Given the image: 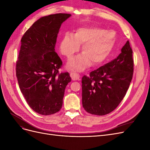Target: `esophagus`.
<instances>
[{"instance_id": "obj_1", "label": "esophagus", "mask_w": 150, "mask_h": 150, "mask_svg": "<svg viewBox=\"0 0 150 150\" xmlns=\"http://www.w3.org/2000/svg\"><path fill=\"white\" fill-rule=\"evenodd\" d=\"M70 76H71L72 80H79V78H80V76L79 75V74H78L77 72H76L74 71L71 72Z\"/></svg>"}]
</instances>
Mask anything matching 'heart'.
Wrapping results in <instances>:
<instances>
[{
  "label": "heart",
  "instance_id": "b5f03b06",
  "mask_svg": "<svg viewBox=\"0 0 150 150\" xmlns=\"http://www.w3.org/2000/svg\"><path fill=\"white\" fill-rule=\"evenodd\" d=\"M116 40V34L113 30L98 28H81L74 34L66 33L59 44L61 53L71 58L79 51L83 44L84 54L72 58L67 67L77 71L84 70L90 62L92 65L100 64L110 55Z\"/></svg>",
  "mask_w": 150,
  "mask_h": 150
}]
</instances>
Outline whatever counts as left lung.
Wrapping results in <instances>:
<instances>
[{
	"label": "left lung",
	"instance_id": "8db88e82",
	"mask_svg": "<svg viewBox=\"0 0 150 150\" xmlns=\"http://www.w3.org/2000/svg\"><path fill=\"white\" fill-rule=\"evenodd\" d=\"M134 70L133 51L127 41L115 59L82 78V103L91 115L109 114L125 96Z\"/></svg>",
	"mask_w": 150,
	"mask_h": 150
}]
</instances>
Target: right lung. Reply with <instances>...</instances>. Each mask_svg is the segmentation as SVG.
<instances>
[{
  "label": "right lung",
  "instance_id": "add662e5",
  "mask_svg": "<svg viewBox=\"0 0 150 150\" xmlns=\"http://www.w3.org/2000/svg\"><path fill=\"white\" fill-rule=\"evenodd\" d=\"M71 15L56 13L40 18L21 39L16 62V76L21 91L31 109L42 115L59 111L68 72H59L62 62L55 51L61 25Z\"/></svg>",
  "mask_w": 150,
  "mask_h": 150
}]
</instances>
